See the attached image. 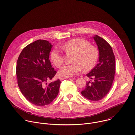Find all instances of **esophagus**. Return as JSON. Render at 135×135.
Segmentation results:
<instances>
[{
  "label": "esophagus",
  "mask_w": 135,
  "mask_h": 135,
  "mask_svg": "<svg viewBox=\"0 0 135 135\" xmlns=\"http://www.w3.org/2000/svg\"><path fill=\"white\" fill-rule=\"evenodd\" d=\"M68 77H60L59 78V79L61 80H62L63 79H68Z\"/></svg>",
  "instance_id": "obj_1"
}]
</instances>
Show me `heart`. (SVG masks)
<instances>
[{"mask_svg":"<svg viewBox=\"0 0 135 135\" xmlns=\"http://www.w3.org/2000/svg\"><path fill=\"white\" fill-rule=\"evenodd\" d=\"M59 48L66 53H74L70 64L65 65L60 69L58 73L61 77H69L78 73L84 68V71L91 70L96 65L99 58L98 49L91 46V43L82 38L71 40L62 44ZM50 59L57 68L64 63V58L62 52L54 49L50 54Z\"/></svg>","mask_w":135,"mask_h":135,"instance_id":"heart-1","label":"heart"}]
</instances>
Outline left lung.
Segmentation results:
<instances>
[{
	"instance_id": "8db88e82",
	"label": "left lung",
	"mask_w": 135,
	"mask_h": 135,
	"mask_svg": "<svg viewBox=\"0 0 135 135\" xmlns=\"http://www.w3.org/2000/svg\"><path fill=\"white\" fill-rule=\"evenodd\" d=\"M93 38L99 51V62L86 74L93 81H87L81 94L91 101H99L108 93L112 88L115 73V60L110 45L98 35Z\"/></svg>"
}]
</instances>
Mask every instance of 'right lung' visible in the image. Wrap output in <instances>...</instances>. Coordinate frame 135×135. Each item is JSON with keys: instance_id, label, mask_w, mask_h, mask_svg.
I'll return each instance as SVG.
<instances>
[{"instance_id": "add662e5", "label": "right lung", "mask_w": 135, "mask_h": 135, "mask_svg": "<svg viewBox=\"0 0 135 135\" xmlns=\"http://www.w3.org/2000/svg\"><path fill=\"white\" fill-rule=\"evenodd\" d=\"M52 47L48 41L38 40L23 48L17 61L16 74L20 90L28 101L38 106L52 102L61 84L59 79L47 83L57 73L49 59Z\"/></svg>"}]
</instances>
